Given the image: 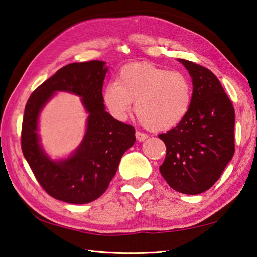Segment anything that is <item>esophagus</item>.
Masks as SVG:
<instances>
[{"instance_id":"1","label":"esophagus","mask_w":257,"mask_h":257,"mask_svg":"<svg viewBox=\"0 0 257 257\" xmlns=\"http://www.w3.org/2000/svg\"><path fill=\"white\" fill-rule=\"evenodd\" d=\"M135 136H136V140H138L139 142H143L144 140L148 139V134H145V133L140 132V131H136Z\"/></svg>"}]
</instances>
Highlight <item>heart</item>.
I'll return each mask as SVG.
<instances>
[{"label": "heart", "instance_id": "b5f03b06", "mask_svg": "<svg viewBox=\"0 0 257 257\" xmlns=\"http://www.w3.org/2000/svg\"><path fill=\"white\" fill-rule=\"evenodd\" d=\"M103 99L118 121L126 118L135 102V113L146 127L166 131L180 124L190 111L192 86L180 72L136 62L122 67L117 83H108L104 88Z\"/></svg>", "mask_w": 257, "mask_h": 257}]
</instances>
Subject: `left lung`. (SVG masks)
<instances>
[{"mask_svg":"<svg viewBox=\"0 0 257 257\" xmlns=\"http://www.w3.org/2000/svg\"><path fill=\"white\" fill-rule=\"evenodd\" d=\"M179 61L192 77V103L180 124L159 135L166 145L160 172L173 190L195 195L215 184L233 158L235 111L211 71Z\"/></svg>","mask_w":257,"mask_h":257,"instance_id":"obj_1","label":"left lung"}]
</instances>
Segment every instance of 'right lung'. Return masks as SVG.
<instances>
[{
	"label": "right lung",
	"instance_id": "1",
	"mask_svg": "<svg viewBox=\"0 0 257 257\" xmlns=\"http://www.w3.org/2000/svg\"><path fill=\"white\" fill-rule=\"evenodd\" d=\"M108 70L103 61L71 63L31 94L25 105L21 146L45 192L59 201L86 204L101 196L117 171L123 154L135 142V130L105 111L102 88ZM56 91L82 97L89 114L81 144L69 157L54 161L45 153L37 133L41 108Z\"/></svg>",
	"mask_w": 257,
	"mask_h": 257
}]
</instances>
